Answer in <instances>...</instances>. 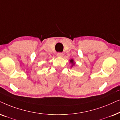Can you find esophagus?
<instances>
[{
	"label": "esophagus",
	"instance_id": "esophagus-1",
	"mask_svg": "<svg viewBox=\"0 0 120 120\" xmlns=\"http://www.w3.org/2000/svg\"><path fill=\"white\" fill-rule=\"evenodd\" d=\"M56 55L58 57H63L64 55V54L63 52H57L56 54Z\"/></svg>",
	"mask_w": 120,
	"mask_h": 120
}]
</instances>
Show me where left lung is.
<instances>
[{"mask_svg":"<svg viewBox=\"0 0 120 120\" xmlns=\"http://www.w3.org/2000/svg\"><path fill=\"white\" fill-rule=\"evenodd\" d=\"M70 63H71V64H72V65H71V67H72L73 65H75V62H74V61H73V59H71V60H70Z\"/></svg>","mask_w":120,"mask_h":120,"instance_id":"left-lung-1","label":"left lung"}]
</instances>
